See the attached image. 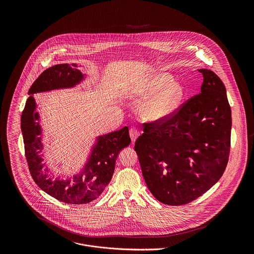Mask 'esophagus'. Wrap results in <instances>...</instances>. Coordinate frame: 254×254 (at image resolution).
Returning a JSON list of instances; mask_svg holds the SVG:
<instances>
[{"mask_svg":"<svg viewBox=\"0 0 254 254\" xmlns=\"http://www.w3.org/2000/svg\"><path fill=\"white\" fill-rule=\"evenodd\" d=\"M129 135H130V138H131L132 143H134V142L137 140V138L140 136V133H139L136 129H130Z\"/></svg>","mask_w":254,"mask_h":254,"instance_id":"1","label":"esophagus"}]
</instances>
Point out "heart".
Instances as JSON below:
<instances>
[{
    "label": "heart",
    "instance_id": "obj_1",
    "mask_svg": "<svg viewBox=\"0 0 254 254\" xmlns=\"http://www.w3.org/2000/svg\"><path fill=\"white\" fill-rule=\"evenodd\" d=\"M173 79L170 73L158 72L145 81L141 95L146 100L140 108V114L145 122H163L180 107L186 90L181 82Z\"/></svg>",
    "mask_w": 254,
    "mask_h": 254
}]
</instances>
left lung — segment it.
Masks as SVG:
<instances>
[{"label":"left lung","instance_id":"8db88e82","mask_svg":"<svg viewBox=\"0 0 254 254\" xmlns=\"http://www.w3.org/2000/svg\"><path fill=\"white\" fill-rule=\"evenodd\" d=\"M200 93L159 123L144 124L135 143L152 195L167 205L187 204L222 177L231 144L232 111L226 88L209 69H198Z\"/></svg>","mask_w":254,"mask_h":254}]
</instances>
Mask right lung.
<instances>
[{
	"label": "right lung",
	"instance_id": "right-lung-1",
	"mask_svg": "<svg viewBox=\"0 0 254 254\" xmlns=\"http://www.w3.org/2000/svg\"><path fill=\"white\" fill-rule=\"evenodd\" d=\"M75 64H61L42 73L28 91L29 98L21 114V132L29 171L38 187L56 199L83 204L96 199L112 178L119 152L130 145L128 127L100 135L83 167L71 176H56L44 162L43 129L34 94L60 89H71L87 78Z\"/></svg>",
	"mask_w": 254,
	"mask_h": 254
}]
</instances>
